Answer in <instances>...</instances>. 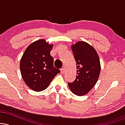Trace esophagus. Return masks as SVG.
Returning <instances> with one entry per match:
<instances>
[{"instance_id": "obj_1", "label": "esophagus", "mask_w": 125, "mask_h": 125, "mask_svg": "<svg viewBox=\"0 0 125 125\" xmlns=\"http://www.w3.org/2000/svg\"><path fill=\"white\" fill-rule=\"evenodd\" d=\"M64 72V69L63 67V68L61 69V74H63Z\"/></svg>"}]
</instances>
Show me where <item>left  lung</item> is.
<instances>
[{
  "mask_svg": "<svg viewBox=\"0 0 125 125\" xmlns=\"http://www.w3.org/2000/svg\"><path fill=\"white\" fill-rule=\"evenodd\" d=\"M76 62V77L68 83L74 94H87L96 83L100 72L99 58L93 46L85 42L79 41L71 46Z\"/></svg>",
  "mask_w": 125,
  "mask_h": 125,
  "instance_id": "obj_1",
  "label": "left lung"
}]
</instances>
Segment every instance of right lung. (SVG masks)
<instances>
[{
    "instance_id": "right-lung-1",
    "label": "right lung",
    "mask_w": 125,
    "mask_h": 125,
    "mask_svg": "<svg viewBox=\"0 0 125 125\" xmlns=\"http://www.w3.org/2000/svg\"><path fill=\"white\" fill-rule=\"evenodd\" d=\"M53 44L44 39L31 43L25 50L20 62L23 79L29 87L36 92L42 91L49 86L59 69L53 66L51 51Z\"/></svg>"
}]
</instances>
